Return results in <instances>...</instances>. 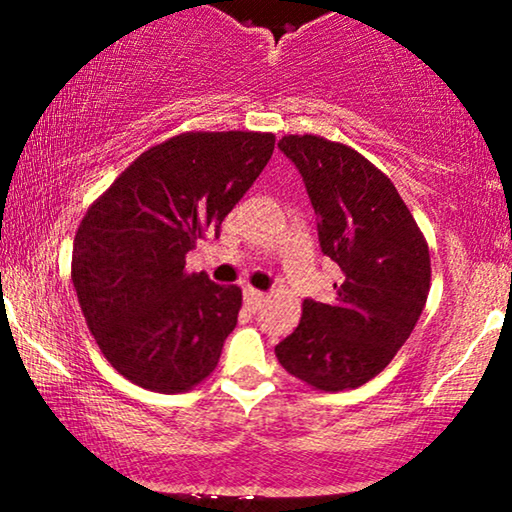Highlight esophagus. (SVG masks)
I'll return each mask as SVG.
<instances>
[{"label": "esophagus", "mask_w": 512, "mask_h": 512, "mask_svg": "<svg viewBox=\"0 0 512 512\" xmlns=\"http://www.w3.org/2000/svg\"><path fill=\"white\" fill-rule=\"evenodd\" d=\"M265 300V293L256 291V288H244V305L249 307V311H258Z\"/></svg>", "instance_id": "34e87169"}]
</instances>
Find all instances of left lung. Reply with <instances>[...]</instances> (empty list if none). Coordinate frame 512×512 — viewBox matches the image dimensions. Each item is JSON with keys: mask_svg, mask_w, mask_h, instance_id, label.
Wrapping results in <instances>:
<instances>
[{"mask_svg": "<svg viewBox=\"0 0 512 512\" xmlns=\"http://www.w3.org/2000/svg\"><path fill=\"white\" fill-rule=\"evenodd\" d=\"M279 150L305 182L321 251L339 265L330 305L307 298L277 360L316 390L358 388L388 367L427 302L429 249L395 184L351 147L284 136Z\"/></svg>", "mask_w": 512, "mask_h": 512, "instance_id": "obj_1", "label": "left lung"}]
</instances>
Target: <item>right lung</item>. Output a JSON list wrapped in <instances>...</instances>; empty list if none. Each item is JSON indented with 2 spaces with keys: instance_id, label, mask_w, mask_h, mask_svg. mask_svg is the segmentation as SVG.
<instances>
[{
  "instance_id": "right-lung-1",
  "label": "right lung",
  "mask_w": 512,
  "mask_h": 512,
  "mask_svg": "<svg viewBox=\"0 0 512 512\" xmlns=\"http://www.w3.org/2000/svg\"><path fill=\"white\" fill-rule=\"evenodd\" d=\"M274 150L272 133H182L154 145L80 221L71 279L87 328L124 379L184 392L217 367L242 291L187 274L196 242L217 238Z\"/></svg>"
}]
</instances>
